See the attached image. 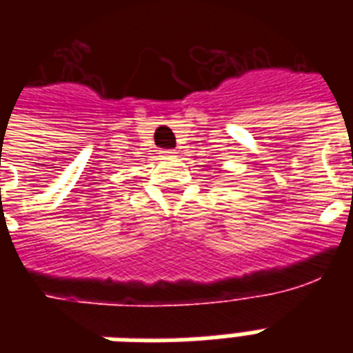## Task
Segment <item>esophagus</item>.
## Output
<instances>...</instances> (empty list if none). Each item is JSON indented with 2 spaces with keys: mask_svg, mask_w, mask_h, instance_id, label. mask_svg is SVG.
I'll return each mask as SVG.
<instances>
[{
  "mask_svg": "<svg viewBox=\"0 0 353 353\" xmlns=\"http://www.w3.org/2000/svg\"><path fill=\"white\" fill-rule=\"evenodd\" d=\"M163 155H165V157H176V152H174V150H165Z\"/></svg>",
  "mask_w": 353,
  "mask_h": 353,
  "instance_id": "34e87169",
  "label": "esophagus"
}]
</instances>
